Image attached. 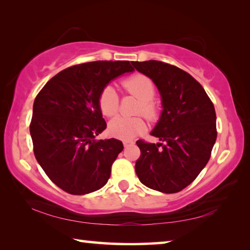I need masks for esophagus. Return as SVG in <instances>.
Instances as JSON below:
<instances>
[{
    "label": "esophagus",
    "mask_w": 250,
    "mask_h": 250,
    "mask_svg": "<svg viewBox=\"0 0 250 250\" xmlns=\"http://www.w3.org/2000/svg\"><path fill=\"white\" fill-rule=\"evenodd\" d=\"M133 145H134V142H132V141H124V146L125 147H128V146H133Z\"/></svg>",
    "instance_id": "34e87169"
}]
</instances>
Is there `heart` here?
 Instances as JSON below:
<instances>
[{"label": "heart", "mask_w": 250, "mask_h": 250, "mask_svg": "<svg viewBox=\"0 0 250 250\" xmlns=\"http://www.w3.org/2000/svg\"><path fill=\"white\" fill-rule=\"evenodd\" d=\"M125 89L137 96L141 100L138 107V113H142L146 119L155 120L158 118V107L153 103L155 97V84L150 77L143 74H135L122 83ZM119 95L111 84H107L101 90L98 104L101 113L105 117H113L119 110ZM146 122L140 116L137 117H117L108 125V132L112 137L129 140L145 132Z\"/></svg>", "instance_id": "obj_1"}]
</instances>
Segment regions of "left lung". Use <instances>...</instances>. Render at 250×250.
Wrapping results in <instances>:
<instances>
[{"instance_id": "left-lung-1", "label": "left lung", "mask_w": 250, "mask_h": 250, "mask_svg": "<svg viewBox=\"0 0 250 250\" xmlns=\"http://www.w3.org/2000/svg\"><path fill=\"white\" fill-rule=\"evenodd\" d=\"M160 91L162 113L151 134L163 143L138 140L141 155L135 173L142 184L177 193L196 179L210 158L217 138L214 104L191 75L159 61L132 62Z\"/></svg>"}]
</instances>
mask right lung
Wrapping results in <instances>:
<instances>
[{
    "mask_svg": "<svg viewBox=\"0 0 250 250\" xmlns=\"http://www.w3.org/2000/svg\"><path fill=\"white\" fill-rule=\"evenodd\" d=\"M133 70L129 61L75 65L54 76L36 96L29 125L34 154L62 191L84 195L108 182L124 145L113 138L95 139L107 128L98 98L112 79Z\"/></svg>",
    "mask_w": 250,
    "mask_h": 250,
    "instance_id": "right-lung-1",
    "label": "right lung"
}]
</instances>
